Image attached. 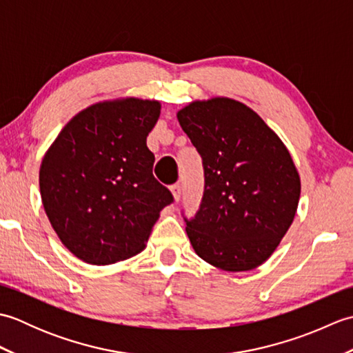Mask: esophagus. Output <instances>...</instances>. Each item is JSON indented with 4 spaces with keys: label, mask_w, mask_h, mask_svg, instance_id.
<instances>
[{
    "label": "esophagus",
    "mask_w": 353,
    "mask_h": 353,
    "mask_svg": "<svg viewBox=\"0 0 353 353\" xmlns=\"http://www.w3.org/2000/svg\"><path fill=\"white\" fill-rule=\"evenodd\" d=\"M170 190H171V192H172V197H174V200H176V201L181 200V196H182V186H181V185H179V183L172 185Z\"/></svg>",
    "instance_id": "obj_1"
}]
</instances>
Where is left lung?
Here are the masks:
<instances>
[{"label": "left lung", "instance_id": "left-lung-1", "mask_svg": "<svg viewBox=\"0 0 353 353\" xmlns=\"http://www.w3.org/2000/svg\"><path fill=\"white\" fill-rule=\"evenodd\" d=\"M177 119L203 159L205 192L186 220L192 249L226 272L272 256L301 197V177L281 138L256 112L228 97L192 101Z\"/></svg>", "mask_w": 353, "mask_h": 353}]
</instances>
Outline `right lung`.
Here are the masks:
<instances>
[{
  "label": "right lung",
  "mask_w": 353,
  "mask_h": 353,
  "mask_svg": "<svg viewBox=\"0 0 353 353\" xmlns=\"http://www.w3.org/2000/svg\"><path fill=\"white\" fill-rule=\"evenodd\" d=\"M159 115L156 100L95 103L71 118L43 156L45 214L62 244L86 264H115L144 250L172 201L153 176L147 147Z\"/></svg>",
  "instance_id": "right-lung-1"
}]
</instances>
